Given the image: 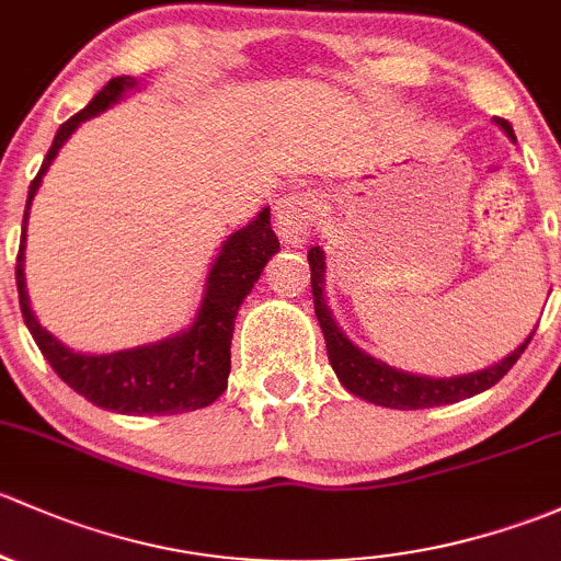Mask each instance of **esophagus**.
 Segmentation results:
<instances>
[{"label":"esophagus","instance_id":"34e87169","mask_svg":"<svg viewBox=\"0 0 561 561\" xmlns=\"http://www.w3.org/2000/svg\"><path fill=\"white\" fill-rule=\"evenodd\" d=\"M319 213V199L310 192L283 194L275 202V229L288 248H302L310 238Z\"/></svg>","mask_w":561,"mask_h":561}]
</instances>
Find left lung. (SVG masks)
<instances>
[{
    "label": "left lung",
    "mask_w": 561,
    "mask_h": 561,
    "mask_svg": "<svg viewBox=\"0 0 561 561\" xmlns=\"http://www.w3.org/2000/svg\"><path fill=\"white\" fill-rule=\"evenodd\" d=\"M494 124L516 142L513 135V126L507 121L494 118ZM310 262V283H313V305H316V319L321 323L323 340H327V356L329 365H332L334 375H337L340 383L351 391L359 400L373 402V405L391 408V410H421V408H437V405H451V402L467 400V397H476L481 391L492 389L496 380L507 373L518 362V356L524 354V348L533 340L529 337L518 345L516 351L505 356L502 362L476 369V373L465 375H451V378H432V375H415L405 373V369H397L386 362L375 359L367 351H362L354 340H348V334L337 327V321L332 319V310L323 302V275H327V256H323L321 245L310 248L308 251Z\"/></svg>",
    "instance_id": "left-lung-1"
}]
</instances>
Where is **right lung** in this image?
<instances>
[{"label":"right lung","mask_w":561,"mask_h":561,"mask_svg":"<svg viewBox=\"0 0 561 561\" xmlns=\"http://www.w3.org/2000/svg\"><path fill=\"white\" fill-rule=\"evenodd\" d=\"M129 91H137V78L121 75V78L107 80L105 89L56 131L54 146L45 153L43 167L28 186L15 283H19L23 321H26L34 343L69 389L94 402L96 408L113 410V413L178 415L213 405L227 389L229 369H232L229 348H232L238 310L270 259L280 251V242L270 227V207H262L251 224H245L221 242L218 256L207 270L205 291H202L192 323L178 334L156 340V343L113 351V354L72 351L37 321L32 305H28L26 275H23L28 210H32L34 194L43 186V175L83 121L118 105Z\"/></svg>","instance_id":"add662e5"}]
</instances>
